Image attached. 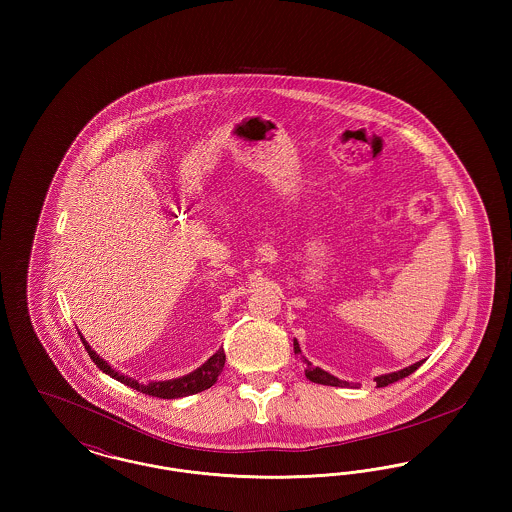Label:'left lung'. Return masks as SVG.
I'll use <instances>...</instances> for the list:
<instances>
[{
    "label": "left lung",
    "mask_w": 512,
    "mask_h": 512,
    "mask_svg": "<svg viewBox=\"0 0 512 512\" xmlns=\"http://www.w3.org/2000/svg\"><path fill=\"white\" fill-rule=\"evenodd\" d=\"M293 351H295L297 355H301V349H299V343H297V340H293ZM301 359H303V363H307L305 376H307L311 382H315V384H322V386H338V388H340V386L341 388H349V386H351L349 382H343L340 378L332 376L330 372H326V370H322V368H318V366L311 365L303 355H301ZM420 365H422V361H420V363H414V365L407 366V368H403V370H397V372H390V374L376 376V378H374V382H376V386H378V388L390 386L393 382L403 380L405 376L413 374L414 370H416Z\"/></svg>",
    "instance_id": "left-lung-1"
}]
</instances>
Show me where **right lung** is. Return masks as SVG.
<instances>
[{
  "instance_id": "add662e5",
  "label": "right lung",
  "mask_w": 512,
  "mask_h": 512,
  "mask_svg": "<svg viewBox=\"0 0 512 512\" xmlns=\"http://www.w3.org/2000/svg\"><path fill=\"white\" fill-rule=\"evenodd\" d=\"M80 340L84 343L90 359L98 365L99 370H103L105 374H109L111 378H115L117 382H121V384L128 386V388H134V390L140 391V393H146V395H151V397H159V399H178V397L194 395V393L211 388L219 380V374L222 372L224 361H226L224 349H219L213 357H209L203 365L195 368L194 372H190L186 376H180V378H174V380H165V382L140 384L138 380L128 378V376L121 374L119 370L111 368V365L107 361H103L98 353L88 345V341L82 338V334H80Z\"/></svg>"
}]
</instances>
